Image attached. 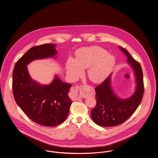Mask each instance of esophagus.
Wrapping results in <instances>:
<instances>
[{
	"label": "esophagus",
	"instance_id": "esophagus-1",
	"mask_svg": "<svg viewBox=\"0 0 158 158\" xmlns=\"http://www.w3.org/2000/svg\"><path fill=\"white\" fill-rule=\"evenodd\" d=\"M72 98L74 100H77L80 98H86L87 96V93L82 87H80L78 85H74L72 88Z\"/></svg>",
	"mask_w": 158,
	"mask_h": 158
}]
</instances>
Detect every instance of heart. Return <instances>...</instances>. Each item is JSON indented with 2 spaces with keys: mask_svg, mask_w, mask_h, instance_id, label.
I'll return each mask as SVG.
<instances>
[{
  "mask_svg": "<svg viewBox=\"0 0 158 158\" xmlns=\"http://www.w3.org/2000/svg\"><path fill=\"white\" fill-rule=\"evenodd\" d=\"M115 59L107 53L105 49L93 46L78 50L75 59H68L66 68L68 75L76 80L83 74V69H88L89 78L94 83H99L105 80L111 72Z\"/></svg>",
  "mask_w": 158,
  "mask_h": 158,
  "instance_id": "heart-1",
  "label": "heart"
}]
</instances>
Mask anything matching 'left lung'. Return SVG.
Masks as SVG:
<instances>
[{
    "label": "left lung",
    "mask_w": 158,
    "mask_h": 158,
    "mask_svg": "<svg viewBox=\"0 0 158 158\" xmlns=\"http://www.w3.org/2000/svg\"><path fill=\"white\" fill-rule=\"evenodd\" d=\"M127 56V62L134 70L136 77V91L130 98L122 100L117 98L110 86V75L96 86V105L91 110L93 121L102 127H114L121 124L133 115L139 106L144 93L143 75L141 65L128 52L120 46Z\"/></svg>",
    "instance_id": "1"
}]
</instances>
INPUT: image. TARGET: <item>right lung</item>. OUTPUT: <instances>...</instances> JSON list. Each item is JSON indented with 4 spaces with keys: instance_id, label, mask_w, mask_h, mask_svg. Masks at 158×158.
<instances>
[{
    "instance_id": "1",
    "label": "right lung",
    "mask_w": 158,
    "mask_h": 158,
    "mask_svg": "<svg viewBox=\"0 0 158 158\" xmlns=\"http://www.w3.org/2000/svg\"><path fill=\"white\" fill-rule=\"evenodd\" d=\"M53 44L34 46L18 60L12 73V91L17 105L34 122L46 127L62 123L67 118L71 100L68 93L71 84L58 77L49 85H42L33 80L27 65L35 59L54 57Z\"/></svg>"
}]
</instances>
